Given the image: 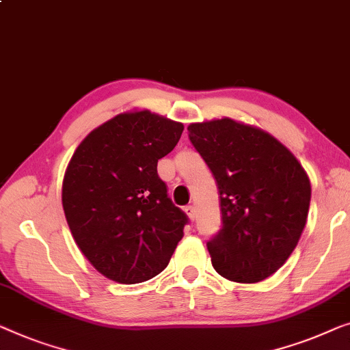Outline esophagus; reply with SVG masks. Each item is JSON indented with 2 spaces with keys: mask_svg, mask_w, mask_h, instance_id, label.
<instances>
[{
  "mask_svg": "<svg viewBox=\"0 0 350 350\" xmlns=\"http://www.w3.org/2000/svg\"><path fill=\"white\" fill-rule=\"evenodd\" d=\"M185 211H186V215L189 216L192 221H194V217H196V210H194V206H192V205H187V206H185Z\"/></svg>",
  "mask_w": 350,
  "mask_h": 350,
  "instance_id": "1",
  "label": "esophagus"
}]
</instances>
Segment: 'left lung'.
Masks as SVG:
<instances>
[{
    "instance_id": "8db88e82",
    "label": "left lung",
    "mask_w": 350,
    "mask_h": 350,
    "mask_svg": "<svg viewBox=\"0 0 350 350\" xmlns=\"http://www.w3.org/2000/svg\"><path fill=\"white\" fill-rule=\"evenodd\" d=\"M217 183L222 227L206 243L211 263L235 282L280 270L305 229L311 185L295 156L265 131L230 118L187 126Z\"/></svg>"
}]
</instances>
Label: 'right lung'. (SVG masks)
<instances>
[{
  "label": "right lung",
  "mask_w": 350,
  "mask_h": 350,
  "mask_svg": "<svg viewBox=\"0 0 350 350\" xmlns=\"http://www.w3.org/2000/svg\"><path fill=\"white\" fill-rule=\"evenodd\" d=\"M183 124L148 110L120 113L77 146L63 180L69 229L96 270L137 284L169 265L189 222L158 175Z\"/></svg>",
  "instance_id": "right-lung-1"
}]
</instances>
